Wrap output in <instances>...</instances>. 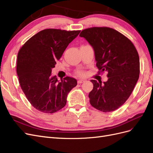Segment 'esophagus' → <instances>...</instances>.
<instances>
[{"mask_svg": "<svg viewBox=\"0 0 153 153\" xmlns=\"http://www.w3.org/2000/svg\"><path fill=\"white\" fill-rule=\"evenodd\" d=\"M85 80H84V79H80V80H78V84H82V83H83V82H84Z\"/></svg>", "mask_w": 153, "mask_h": 153, "instance_id": "34e87169", "label": "esophagus"}]
</instances>
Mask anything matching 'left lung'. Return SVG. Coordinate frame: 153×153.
Here are the masks:
<instances>
[{
  "label": "left lung",
  "instance_id": "left-lung-1",
  "mask_svg": "<svg viewBox=\"0 0 153 153\" xmlns=\"http://www.w3.org/2000/svg\"><path fill=\"white\" fill-rule=\"evenodd\" d=\"M94 50L96 66L108 73V80H91V105L101 112L119 108L128 99L139 78L140 60L131 41L109 27H92L81 32Z\"/></svg>",
  "mask_w": 153,
  "mask_h": 153
}]
</instances>
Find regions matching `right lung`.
Listing matches in <instances>:
<instances>
[{"instance_id": "right-lung-1", "label": "right lung", "mask_w": 153, "mask_h": 153, "mask_svg": "<svg viewBox=\"0 0 153 153\" xmlns=\"http://www.w3.org/2000/svg\"><path fill=\"white\" fill-rule=\"evenodd\" d=\"M80 30L48 29L39 32L23 45L18 53L16 72L23 92L34 107L52 114L66 104L69 92L77 85L74 78L59 81L52 69Z\"/></svg>"}]
</instances>
